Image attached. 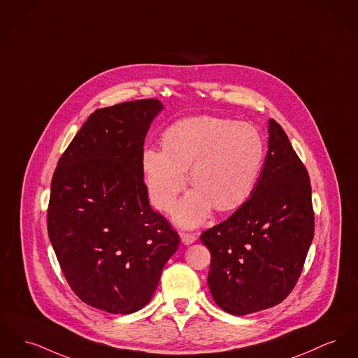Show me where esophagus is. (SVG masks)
Listing matches in <instances>:
<instances>
[{
    "label": "esophagus",
    "instance_id": "obj_1",
    "mask_svg": "<svg viewBox=\"0 0 358 358\" xmlns=\"http://www.w3.org/2000/svg\"><path fill=\"white\" fill-rule=\"evenodd\" d=\"M181 238V242L185 245V246H189L194 241H196V235L194 234H188V232H182L180 235Z\"/></svg>",
    "mask_w": 358,
    "mask_h": 358
}]
</instances>
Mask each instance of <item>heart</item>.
<instances>
[{"label": "heart", "mask_w": 358, "mask_h": 358, "mask_svg": "<svg viewBox=\"0 0 358 358\" xmlns=\"http://www.w3.org/2000/svg\"><path fill=\"white\" fill-rule=\"evenodd\" d=\"M164 148H146L142 169L148 196L158 210L173 208L187 185V170L194 189L180 201L176 222L200 224L212 206L220 212L239 208L250 197L265 157L258 129L217 116H192L164 132Z\"/></svg>", "instance_id": "b5f03b06"}]
</instances>
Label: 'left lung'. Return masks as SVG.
Returning a JSON list of instances; mask_svg holds the SVG:
<instances>
[{"instance_id": "left-lung-1", "label": "left lung", "mask_w": 358, "mask_h": 358, "mask_svg": "<svg viewBox=\"0 0 358 358\" xmlns=\"http://www.w3.org/2000/svg\"><path fill=\"white\" fill-rule=\"evenodd\" d=\"M268 135V154L250 199L200 236L210 252L212 297L232 315L271 308L291 294L314 238L307 169L273 119Z\"/></svg>"}]
</instances>
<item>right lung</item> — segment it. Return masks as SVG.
<instances>
[{"label":"right lung","mask_w":358,"mask_h":358,"mask_svg":"<svg viewBox=\"0 0 358 358\" xmlns=\"http://www.w3.org/2000/svg\"><path fill=\"white\" fill-rule=\"evenodd\" d=\"M162 109L148 99L94 110L52 176V249L74 294L109 314L145 307L180 245L143 180L145 138Z\"/></svg>","instance_id":"obj_1"}]
</instances>
